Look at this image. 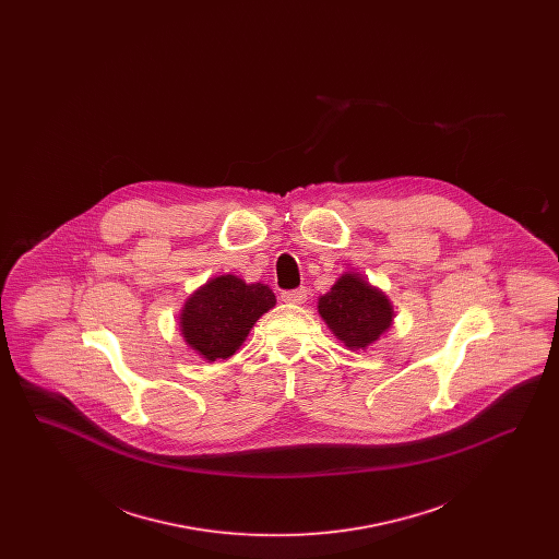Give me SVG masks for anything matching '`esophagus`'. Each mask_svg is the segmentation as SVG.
<instances>
[{
  "mask_svg": "<svg viewBox=\"0 0 559 559\" xmlns=\"http://www.w3.org/2000/svg\"><path fill=\"white\" fill-rule=\"evenodd\" d=\"M281 299L287 304H304L308 299V293L306 289H292V292L281 293Z\"/></svg>",
  "mask_w": 559,
  "mask_h": 559,
  "instance_id": "esophagus-1",
  "label": "esophagus"
}]
</instances>
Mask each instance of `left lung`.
Listing matches in <instances>:
<instances>
[{
  "label": "left lung",
  "instance_id": "obj_1",
  "mask_svg": "<svg viewBox=\"0 0 559 559\" xmlns=\"http://www.w3.org/2000/svg\"><path fill=\"white\" fill-rule=\"evenodd\" d=\"M319 312L347 347L369 346L394 317L388 297L356 274H344L320 297Z\"/></svg>",
  "mask_w": 559,
  "mask_h": 559
}]
</instances>
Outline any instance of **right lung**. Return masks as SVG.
Returning a JSON list of instances; mask_svg holds the SVG:
<instances>
[{
  "label": "right lung",
  "instance_id": "obj_1",
  "mask_svg": "<svg viewBox=\"0 0 559 559\" xmlns=\"http://www.w3.org/2000/svg\"><path fill=\"white\" fill-rule=\"evenodd\" d=\"M274 304V293L262 283L247 285L233 274L217 276L188 299L180 317L182 335L207 360L228 358Z\"/></svg>",
  "mask_w": 559,
  "mask_h": 559
}]
</instances>
